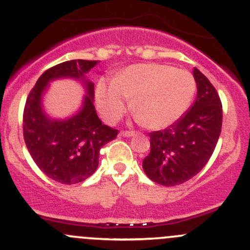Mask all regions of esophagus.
<instances>
[{
    "label": "esophagus",
    "instance_id": "1",
    "mask_svg": "<svg viewBox=\"0 0 250 250\" xmlns=\"http://www.w3.org/2000/svg\"><path fill=\"white\" fill-rule=\"evenodd\" d=\"M120 134L122 135V137L129 138V137H133V135L135 134V132H133V130H122V132H121Z\"/></svg>",
    "mask_w": 250,
    "mask_h": 250
}]
</instances>
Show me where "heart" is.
<instances>
[{"label": "heart", "instance_id": "b5f03b06", "mask_svg": "<svg viewBox=\"0 0 250 250\" xmlns=\"http://www.w3.org/2000/svg\"><path fill=\"white\" fill-rule=\"evenodd\" d=\"M197 90L189 72L167 64L128 67L116 79H101L96 86L99 111L108 122L117 121L132 100L137 118L152 129L178 121L192 104Z\"/></svg>", "mask_w": 250, "mask_h": 250}]
</instances>
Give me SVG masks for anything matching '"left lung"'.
Instances as JSON below:
<instances>
[{
	"mask_svg": "<svg viewBox=\"0 0 250 250\" xmlns=\"http://www.w3.org/2000/svg\"><path fill=\"white\" fill-rule=\"evenodd\" d=\"M193 76L198 89L194 104L168 128L149 134L151 150L143 160V169L151 181L162 186H178L199 173L221 133L219 94L199 69H193Z\"/></svg>",
	"mask_w": 250,
	"mask_h": 250,
	"instance_id": "left-lung-1",
	"label": "left lung"
}]
</instances>
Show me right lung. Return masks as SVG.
<instances>
[{
  "label": "right lung",
  "mask_w": 250,
  "mask_h": 250,
  "mask_svg": "<svg viewBox=\"0 0 250 250\" xmlns=\"http://www.w3.org/2000/svg\"><path fill=\"white\" fill-rule=\"evenodd\" d=\"M98 61L72 60L41 74L31 89L23 115L25 145L39 168L53 181L76 184L85 181L99 166L100 149L115 139L117 129L103 125L94 106V83L86 73ZM81 81L87 94L81 108L62 120L50 118L43 110L42 98L51 81L57 79Z\"/></svg>",
  "instance_id": "right-lung-1"
}]
</instances>
